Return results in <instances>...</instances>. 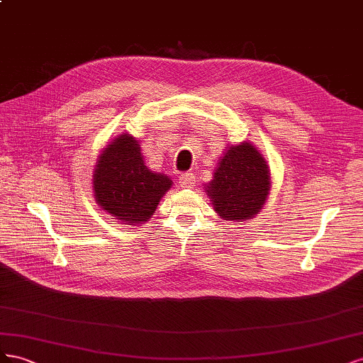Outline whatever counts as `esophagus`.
Listing matches in <instances>:
<instances>
[{
    "mask_svg": "<svg viewBox=\"0 0 363 363\" xmlns=\"http://www.w3.org/2000/svg\"><path fill=\"white\" fill-rule=\"evenodd\" d=\"M179 184L184 189H190L194 185V174L193 173H182L179 176Z\"/></svg>",
    "mask_w": 363,
    "mask_h": 363,
    "instance_id": "obj_1",
    "label": "esophagus"
}]
</instances>
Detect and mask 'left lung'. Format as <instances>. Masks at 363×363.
Returning a JSON list of instances; mask_svg holds the SVG:
<instances>
[{
    "label": "left lung",
    "mask_w": 363,
    "mask_h": 363,
    "mask_svg": "<svg viewBox=\"0 0 363 363\" xmlns=\"http://www.w3.org/2000/svg\"><path fill=\"white\" fill-rule=\"evenodd\" d=\"M272 189L271 170L252 143L228 146L213 179L203 184L213 210L226 222H247L262 211Z\"/></svg>",
    "instance_id": "8db88e82"
}]
</instances>
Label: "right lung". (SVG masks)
<instances>
[{
  "mask_svg": "<svg viewBox=\"0 0 363 363\" xmlns=\"http://www.w3.org/2000/svg\"><path fill=\"white\" fill-rule=\"evenodd\" d=\"M167 174L144 162L140 140L123 132L100 152L92 172V191L100 208L124 225H144L172 189Z\"/></svg>",
  "mask_w": 363,
  "mask_h": 363,
  "instance_id": "add662e5",
  "label": "right lung"
}]
</instances>
